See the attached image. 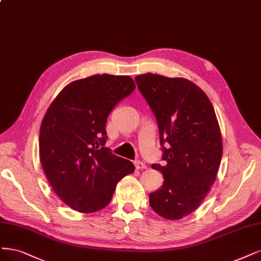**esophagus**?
I'll return each instance as SVG.
<instances>
[{
	"mask_svg": "<svg viewBox=\"0 0 261 261\" xmlns=\"http://www.w3.org/2000/svg\"><path fill=\"white\" fill-rule=\"evenodd\" d=\"M134 164H135V166H136V169H146L147 168V165L145 163H142L141 161H138V160L135 161Z\"/></svg>",
	"mask_w": 261,
	"mask_h": 261,
	"instance_id": "esophagus-1",
	"label": "esophagus"
}]
</instances>
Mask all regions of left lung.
<instances>
[{
	"instance_id": "left-lung-1",
	"label": "left lung",
	"mask_w": 261,
	"mask_h": 261,
	"mask_svg": "<svg viewBox=\"0 0 261 261\" xmlns=\"http://www.w3.org/2000/svg\"><path fill=\"white\" fill-rule=\"evenodd\" d=\"M135 81L156 118L166 162L152 164L164 182L149 194L150 205L161 217L181 219L199 207L216 180L222 156L216 113L206 94L187 79L147 73Z\"/></svg>"
}]
</instances>
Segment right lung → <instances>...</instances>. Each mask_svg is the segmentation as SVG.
<instances>
[{
	"label": "right lung",
	"mask_w": 261,
	"mask_h": 261,
	"mask_svg": "<svg viewBox=\"0 0 261 261\" xmlns=\"http://www.w3.org/2000/svg\"><path fill=\"white\" fill-rule=\"evenodd\" d=\"M135 88L128 75L81 79L62 89L45 113L39 140L42 167L53 190L72 210H102L116 184L135 170L130 161L103 147L108 115Z\"/></svg>",
	"instance_id": "obj_1"
}]
</instances>
